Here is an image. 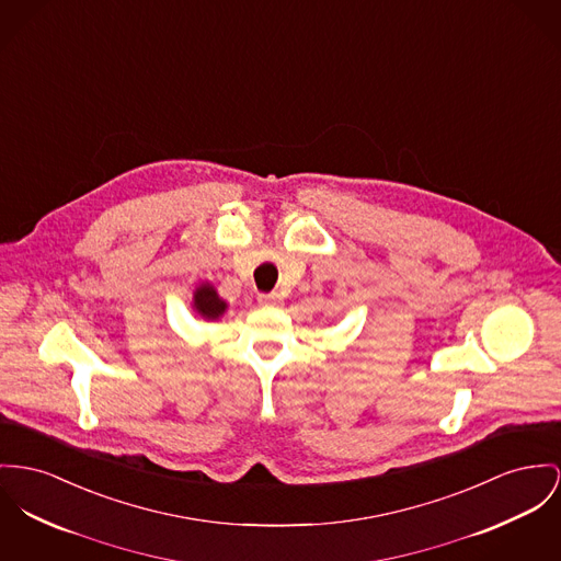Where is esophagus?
Segmentation results:
<instances>
[{"label":"esophagus","instance_id":"obj_1","mask_svg":"<svg viewBox=\"0 0 561 561\" xmlns=\"http://www.w3.org/2000/svg\"><path fill=\"white\" fill-rule=\"evenodd\" d=\"M257 299L262 306H276L280 301V296L278 294H262Z\"/></svg>","mask_w":561,"mask_h":561}]
</instances>
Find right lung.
Masks as SVG:
<instances>
[{"label":"right lung","mask_w":561,"mask_h":561,"mask_svg":"<svg viewBox=\"0 0 561 561\" xmlns=\"http://www.w3.org/2000/svg\"><path fill=\"white\" fill-rule=\"evenodd\" d=\"M193 312L204 319V321H217L227 312V301H225L219 291L215 289L213 283H199L193 291V301H191Z\"/></svg>","instance_id":"right-lung-1"}]
</instances>
